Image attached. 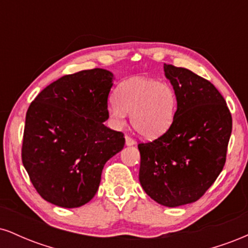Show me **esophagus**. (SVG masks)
<instances>
[{
  "instance_id": "obj_1",
  "label": "esophagus",
  "mask_w": 248,
  "mask_h": 248,
  "mask_svg": "<svg viewBox=\"0 0 248 248\" xmlns=\"http://www.w3.org/2000/svg\"><path fill=\"white\" fill-rule=\"evenodd\" d=\"M124 139H126V144H127V146H133V144H135V140H134L133 138H130V136L126 135V136H124Z\"/></svg>"
}]
</instances>
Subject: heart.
Returning <instances> with one entry per match:
<instances>
[{
    "label": "heart",
    "mask_w": 248,
    "mask_h": 248,
    "mask_svg": "<svg viewBox=\"0 0 248 248\" xmlns=\"http://www.w3.org/2000/svg\"><path fill=\"white\" fill-rule=\"evenodd\" d=\"M115 104L108 108L116 127L130 122L135 132L146 139H155L169 129L177 110V95L169 82L135 77L124 81L114 94Z\"/></svg>",
    "instance_id": "obj_1"
}]
</instances>
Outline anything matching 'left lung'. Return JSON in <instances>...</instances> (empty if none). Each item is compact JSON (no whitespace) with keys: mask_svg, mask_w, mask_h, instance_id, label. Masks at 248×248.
<instances>
[{"mask_svg":"<svg viewBox=\"0 0 248 248\" xmlns=\"http://www.w3.org/2000/svg\"><path fill=\"white\" fill-rule=\"evenodd\" d=\"M164 72L176 91L177 110L163 135L139 143V179L150 198L175 207L198 201L221 172L232 116L209 80L170 64Z\"/></svg>","mask_w":248,"mask_h":248,"instance_id":"obj_1","label":"left lung"}]
</instances>
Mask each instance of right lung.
I'll return each mask as SVG.
<instances>
[{"mask_svg": "<svg viewBox=\"0 0 248 248\" xmlns=\"http://www.w3.org/2000/svg\"><path fill=\"white\" fill-rule=\"evenodd\" d=\"M107 70L66 75L28 108L22 162L43 199L79 207L98 191L105 163L124 146V133L106 127L113 85Z\"/></svg>", "mask_w": 248, "mask_h": 248, "instance_id": "add662e5", "label": "right lung"}]
</instances>
